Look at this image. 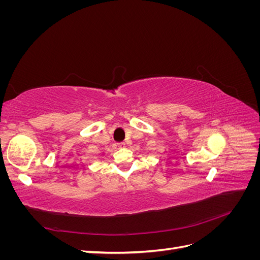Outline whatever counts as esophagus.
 <instances>
[{"label": "esophagus", "instance_id": "34e87169", "mask_svg": "<svg viewBox=\"0 0 260 260\" xmlns=\"http://www.w3.org/2000/svg\"><path fill=\"white\" fill-rule=\"evenodd\" d=\"M117 145H118V147H119V148H121V147H124V145H125V144H124L123 142H120V143H118Z\"/></svg>", "mask_w": 260, "mask_h": 260}]
</instances>
